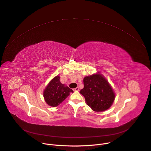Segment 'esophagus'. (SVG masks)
Masks as SVG:
<instances>
[{
  "label": "esophagus",
  "instance_id": "esophagus-1",
  "mask_svg": "<svg viewBox=\"0 0 151 151\" xmlns=\"http://www.w3.org/2000/svg\"><path fill=\"white\" fill-rule=\"evenodd\" d=\"M73 90L74 91H79V88L78 87H77L76 88H73Z\"/></svg>",
  "mask_w": 151,
  "mask_h": 151
}]
</instances>
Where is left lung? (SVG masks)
I'll return each instance as SVG.
<instances>
[{
    "mask_svg": "<svg viewBox=\"0 0 151 151\" xmlns=\"http://www.w3.org/2000/svg\"><path fill=\"white\" fill-rule=\"evenodd\" d=\"M84 88L80 91L93 111L106 110L115 98L114 93L106 79L99 73L84 78Z\"/></svg>",
    "mask_w": 151,
    "mask_h": 151,
    "instance_id": "1",
    "label": "left lung"
}]
</instances>
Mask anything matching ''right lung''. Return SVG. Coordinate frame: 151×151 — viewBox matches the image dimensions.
<instances>
[{"label": "right lung", "mask_w": 151, "mask_h": 151, "mask_svg": "<svg viewBox=\"0 0 151 151\" xmlns=\"http://www.w3.org/2000/svg\"><path fill=\"white\" fill-rule=\"evenodd\" d=\"M60 77L57 76L52 79L45 88L43 96L46 102L50 106H58L69 95L73 92L72 89L61 83Z\"/></svg>", "instance_id": "1"}]
</instances>
